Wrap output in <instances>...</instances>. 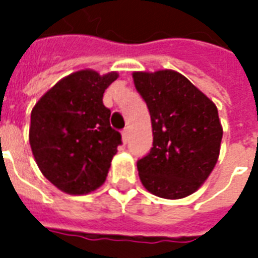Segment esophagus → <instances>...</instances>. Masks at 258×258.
<instances>
[{"mask_svg": "<svg viewBox=\"0 0 258 258\" xmlns=\"http://www.w3.org/2000/svg\"><path fill=\"white\" fill-rule=\"evenodd\" d=\"M121 140H123L124 144H127V141H128V130L127 128L121 131Z\"/></svg>", "mask_w": 258, "mask_h": 258, "instance_id": "1", "label": "esophagus"}]
</instances>
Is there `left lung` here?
<instances>
[{
  "instance_id": "8db88e82",
  "label": "left lung",
  "mask_w": 258,
  "mask_h": 258,
  "mask_svg": "<svg viewBox=\"0 0 258 258\" xmlns=\"http://www.w3.org/2000/svg\"><path fill=\"white\" fill-rule=\"evenodd\" d=\"M151 113L153 148L137 163L142 185L163 199L199 189L220 156L222 125L214 102L175 70L134 72Z\"/></svg>"
}]
</instances>
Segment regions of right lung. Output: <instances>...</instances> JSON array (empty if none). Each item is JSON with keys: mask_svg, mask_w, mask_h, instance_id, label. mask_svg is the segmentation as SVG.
I'll return each mask as SVG.
<instances>
[{"mask_svg": "<svg viewBox=\"0 0 258 258\" xmlns=\"http://www.w3.org/2000/svg\"><path fill=\"white\" fill-rule=\"evenodd\" d=\"M117 72L84 69L59 80L31 110V152L45 178L69 195L99 188L109 173L121 135L110 127L103 92Z\"/></svg>", "mask_w": 258, "mask_h": 258, "instance_id": "right-lung-1", "label": "right lung"}]
</instances>
